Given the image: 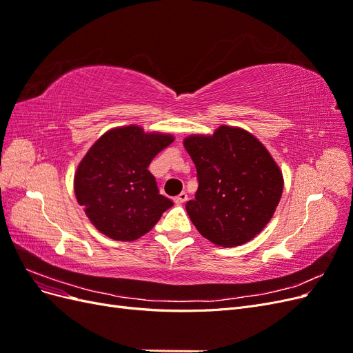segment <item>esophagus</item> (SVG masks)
<instances>
[{"label":"esophagus","instance_id":"34e87169","mask_svg":"<svg viewBox=\"0 0 353 353\" xmlns=\"http://www.w3.org/2000/svg\"><path fill=\"white\" fill-rule=\"evenodd\" d=\"M187 200H188L187 193H181V194H178V196L174 199V201L176 203V205H183V203H185Z\"/></svg>","mask_w":353,"mask_h":353}]
</instances>
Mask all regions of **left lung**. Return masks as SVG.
<instances>
[{"instance_id":"1","label":"left lung","mask_w":353,"mask_h":353,"mask_svg":"<svg viewBox=\"0 0 353 353\" xmlns=\"http://www.w3.org/2000/svg\"><path fill=\"white\" fill-rule=\"evenodd\" d=\"M184 147L197 169L196 199L187 201L191 222L222 248L250 241L265 228L283 194V174L250 132L222 125L213 135H190Z\"/></svg>"}]
</instances>
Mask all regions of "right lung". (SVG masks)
<instances>
[{
	"label": "right lung",
	"instance_id": "obj_1",
	"mask_svg": "<svg viewBox=\"0 0 353 353\" xmlns=\"http://www.w3.org/2000/svg\"><path fill=\"white\" fill-rule=\"evenodd\" d=\"M174 135L144 132L141 126L114 128L83 156L73 181L74 196L92 225L104 236L134 241L150 231L174 206L159 194L148 165Z\"/></svg>",
	"mask_w": 353,
	"mask_h": 353
}]
</instances>
